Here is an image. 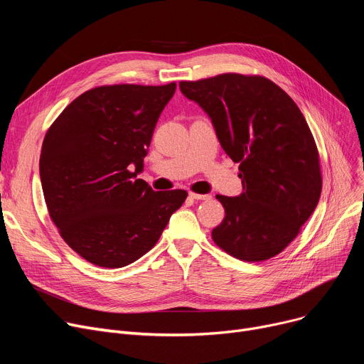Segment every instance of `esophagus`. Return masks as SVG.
<instances>
[{"label":"esophagus","mask_w":364,"mask_h":364,"mask_svg":"<svg viewBox=\"0 0 364 364\" xmlns=\"http://www.w3.org/2000/svg\"><path fill=\"white\" fill-rule=\"evenodd\" d=\"M188 196L195 199V200H209V199H211V195H200V193H195V192H190Z\"/></svg>","instance_id":"34e87169"}]
</instances>
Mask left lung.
Wrapping results in <instances>:
<instances>
[{
    "instance_id": "left-lung-1",
    "label": "left lung",
    "mask_w": 364,
    "mask_h": 364,
    "mask_svg": "<svg viewBox=\"0 0 364 364\" xmlns=\"http://www.w3.org/2000/svg\"><path fill=\"white\" fill-rule=\"evenodd\" d=\"M211 118L220 144L239 165L243 193L217 195L225 217L213 240L240 261L279 255L301 232L321 193L318 150L296 103L261 75L221 73L181 81Z\"/></svg>"
}]
</instances>
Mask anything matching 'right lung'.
Here are the masks:
<instances>
[{"instance_id":"obj_1","label":"right lung","mask_w":364,"mask_h":364,"mask_svg":"<svg viewBox=\"0 0 364 364\" xmlns=\"http://www.w3.org/2000/svg\"><path fill=\"white\" fill-rule=\"evenodd\" d=\"M176 88V82L91 88L46 134L40 176L50 218L72 250L94 265L119 269L137 261L187 198L186 190L155 192L137 178Z\"/></svg>"}]
</instances>
